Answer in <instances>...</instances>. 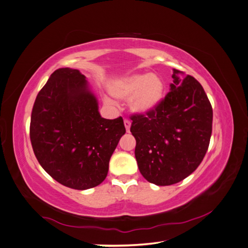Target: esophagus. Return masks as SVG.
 <instances>
[{
  "label": "esophagus",
  "instance_id": "1",
  "mask_svg": "<svg viewBox=\"0 0 248 248\" xmlns=\"http://www.w3.org/2000/svg\"><path fill=\"white\" fill-rule=\"evenodd\" d=\"M124 125H125V128H126V131L129 132L130 131V125H131V122L129 120H124Z\"/></svg>",
  "mask_w": 248,
  "mask_h": 248
}]
</instances>
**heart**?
Listing matches in <instances>:
<instances>
[{"label":"heart","mask_w":248,"mask_h":248,"mask_svg":"<svg viewBox=\"0 0 248 248\" xmlns=\"http://www.w3.org/2000/svg\"><path fill=\"white\" fill-rule=\"evenodd\" d=\"M108 90L119 100H129V108L138 114L155 110L163 101L165 83L155 74H132L116 78L108 84ZM107 102H110L105 98Z\"/></svg>","instance_id":"1"}]
</instances>
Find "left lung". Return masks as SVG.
I'll list each match as a JSON object with an SVG mask.
<instances>
[{
  "instance_id": "8db88e82",
  "label": "left lung",
  "mask_w": 248,
  "mask_h": 248,
  "mask_svg": "<svg viewBox=\"0 0 248 248\" xmlns=\"http://www.w3.org/2000/svg\"><path fill=\"white\" fill-rule=\"evenodd\" d=\"M170 92L155 110L131 116L139 170L159 186L176 184L194 172L208 149L213 107L194 77L172 70Z\"/></svg>"
}]
</instances>
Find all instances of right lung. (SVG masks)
I'll use <instances>...</instances> for the list:
<instances>
[{
  "label": "right lung",
  "mask_w": 248,
  "mask_h": 248,
  "mask_svg": "<svg viewBox=\"0 0 248 248\" xmlns=\"http://www.w3.org/2000/svg\"><path fill=\"white\" fill-rule=\"evenodd\" d=\"M125 132L122 117H101L98 100L78 69H57L34 101L33 153L43 170L69 188L84 190L103 182Z\"/></svg>",
  "instance_id": "1"
}]
</instances>
